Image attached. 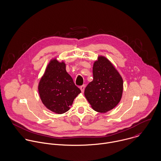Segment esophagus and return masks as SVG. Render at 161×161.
Here are the masks:
<instances>
[{
	"instance_id": "esophagus-1",
	"label": "esophagus",
	"mask_w": 161,
	"mask_h": 161,
	"mask_svg": "<svg viewBox=\"0 0 161 161\" xmlns=\"http://www.w3.org/2000/svg\"><path fill=\"white\" fill-rule=\"evenodd\" d=\"M80 91H81V92H84V89H85V86L84 85V86H80Z\"/></svg>"
}]
</instances>
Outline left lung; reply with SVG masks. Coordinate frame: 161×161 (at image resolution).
Returning <instances> with one entry per match:
<instances>
[{
	"label": "left lung",
	"mask_w": 161,
	"mask_h": 161,
	"mask_svg": "<svg viewBox=\"0 0 161 161\" xmlns=\"http://www.w3.org/2000/svg\"><path fill=\"white\" fill-rule=\"evenodd\" d=\"M93 80L84 95L93 110L106 113L118 104L123 91V80L114 64L105 56H98L93 65Z\"/></svg>",
	"instance_id": "obj_1"
}]
</instances>
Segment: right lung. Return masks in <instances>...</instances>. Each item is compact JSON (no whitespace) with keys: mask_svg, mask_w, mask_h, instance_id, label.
Listing matches in <instances>:
<instances>
[{"mask_svg":"<svg viewBox=\"0 0 161 161\" xmlns=\"http://www.w3.org/2000/svg\"><path fill=\"white\" fill-rule=\"evenodd\" d=\"M52 58L38 83L40 99L46 108L56 114L68 112L74 98L81 92L66 70V63Z\"/></svg>","mask_w":161,"mask_h":161,"instance_id":"obj_1","label":"right lung"}]
</instances>
